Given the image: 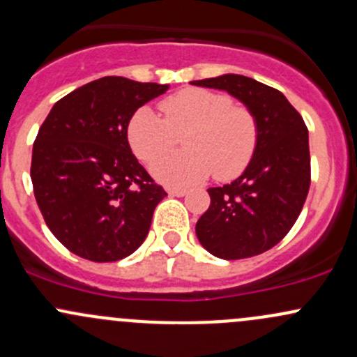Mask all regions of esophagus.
Returning <instances> with one entry per match:
<instances>
[{"mask_svg":"<svg viewBox=\"0 0 357 357\" xmlns=\"http://www.w3.org/2000/svg\"><path fill=\"white\" fill-rule=\"evenodd\" d=\"M167 193L171 195V197H185L186 195V190H183V188H167Z\"/></svg>","mask_w":357,"mask_h":357,"instance_id":"esophagus-1","label":"esophagus"}]
</instances>
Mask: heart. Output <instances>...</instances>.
<instances>
[{
  "label": "heart",
  "mask_w": 357,
  "mask_h": 357,
  "mask_svg": "<svg viewBox=\"0 0 357 357\" xmlns=\"http://www.w3.org/2000/svg\"><path fill=\"white\" fill-rule=\"evenodd\" d=\"M164 120L149 107L139 108L127 127L132 152L167 186H188L213 172L232 179L245 169L257 146V123L232 98L203 88H186L159 105ZM183 135L185 151L163 156ZM163 156L162 158L160 155Z\"/></svg>",
  "instance_id": "1"
}]
</instances>
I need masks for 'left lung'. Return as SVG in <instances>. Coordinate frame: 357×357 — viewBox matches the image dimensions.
Returning <instances> with one entry per match:
<instances>
[{
    "mask_svg": "<svg viewBox=\"0 0 357 357\" xmlns=\"http://www.w3.org/2000/svg\"><path fill=\"white\" fill-rule=\"evenodd\" d=\"M191 84L227 91L257 123V146L230 185L208 188L210 206L197 222L199 244L220 259L266 252L295 225L310 188V149L303 119L278 89L241 74Z\"/></svg>",
    "mask_w": 357,
    "mask_h": 357,
    "instance_id": "left-lung-1",
    "label": "left lung"
}]
</instances>
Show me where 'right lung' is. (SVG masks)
I'll use <instances>...</instances> for the list:
<instances>
[{"label": "right lung", "mask_w": 357, "mask_h": 357, "mask_svg": "<svg viewBox=\"0 0 357 357\" xmlns=\"http://www.w3.org/2000/svg\"><path fill=\"white\" fill-rule=\"evenodd\" d=\"M169 84L107 76L74 89L47 115L30 178L47 227L70 252L95 262L130 256L167 197L128 146L132 115Z\"/></svg>", "instance_id": "add662e5"}]
</instances>
